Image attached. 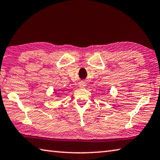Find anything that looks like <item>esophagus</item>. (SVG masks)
Listing matches in <instances>:
<instances>
[{
    "mask_svg": "<svg viewBox=\"0 0 160 160\" xmlns=\"http://www.w3.org/2000/svg\"><path fill=\"white\" fill-rule=\"evenodd\" d=\"M85 86H86V83H81L80 84V87H81V88H83V87H85Z\"/></svg>",
    "mask_w": 160,
    "mask_h": 160,
    "instance_id": "esophagus-1",
    "label": "esophagus"
}]
</instances>
